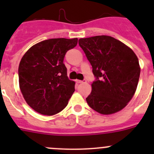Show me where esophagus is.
Here are the masks:
<instances>
[{
    "instance_id": "1",
    "label": "esophagus",
    "mask_w": 154,
    "mask_h": 154,
    "mask_svg": "<svg viewBox=\"0 0 154 154\" xmlns=\"http://www.w3.org/2000/svg\"><path fill=\"white\" fill-rule=\"evenodd\" d=\"M77 83H86V80H77Z\"/></svg>"
}]
</instances>
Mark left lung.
Returning <instances> with one entry per match:
<instances>
[{
  "label": "left lung",
  "mask_w": 154,
  "mask_h": 154,
  "mask_svg": "<svg viewBox=\"0 0 154 154\" xmlns=\"http://www.w3.org/2000/svg\"><path fill=\"white\" fill-rule=\"evenodd\" d=\"M97 77L86 97L88 106L102 115H111L128 104L137 88L141 68L133 50L109 35L80 38Z\"/></svg>",
  "instance_id": "obj_1"
}]
</instances>
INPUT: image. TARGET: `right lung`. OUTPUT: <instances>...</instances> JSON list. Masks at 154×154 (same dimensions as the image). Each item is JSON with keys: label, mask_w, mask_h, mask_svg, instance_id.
<instances>
[{"label": "right lung", "mask_w": 154, "mask_h": 154, "mask_svg": "<svg viewBox=\"0 0 154 154\" xmlns=\"http://www.w3.org/2000/svg\"><path fill=\"white\" fill-rule=\"evenodd\" d=\"M77 42V38L45 40L32 45L21 58L20 89L27 104L37 112L54 116L68 105L75 83L68 79L63 60Z\"/></svg>", "instance_id": "1"}]
</instances>
